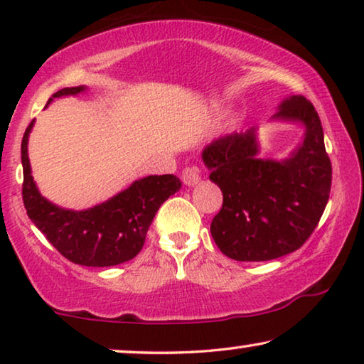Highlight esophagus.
<instances>
[{
  "instance_id": "1",
  "label": "esophagus",
  "mask_w": 364,
  "mask_h": 364,
  "mask_svg": "<svg viewBox=\"0 0 364 364\" xmlns=\"http://www.w3.org/2000/svg\"><path fill=\"white\" fill-rule=\"evenodd\" d=\"M200 178H201V176H200L198 167H187V169H183V172H182V181L188 187L197 186V183L200 182Z\"/></svg>"
}]
</instances>
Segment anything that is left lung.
<instances>
[{"instance_id": "left-lung-1", "label": "left lung", "mask_w": 364, "mask_h": 364, "mask_svg": "<svg viewBox=\"0 0 364 364\" xmlns=\"http://www.w3.org/2000/svg\"><path fill=\"white\" fill-rule=\"evenodd\" d=\"M273 120L304 127L303 143L287 159L259 158L257 128L206 144L201 159L223 192L210 231L223 254L265 262L291 254L314 231L331 193L332 166L317 112L303 96H289Z\"/></svg>"}]
</instances>
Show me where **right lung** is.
I'll return each instance as SVG.
<instances>
[{
  "label": "right lung",
  "mask_w": 364,
  "mask_h": 364,
  "mask_svg": "<svg viewBox=\"0 0 364 364\" xmlns=\"http://www.w3.org/2000/svg\"><path fill=\"white\" fill-rule=\"evenodd\" d=\"M86 86L65 87L48 99L77 96ZM33 120L22 136L21 161L24 171L22 200L27 216L48 242L73 264L112 267L132 260L141 250L149 225L159 206L182 187L176 176H148L87 210H68L42 197L33 182L27 143Z\"/></svg>",
  "instance_id": "add662e5"
}]
</instances>
